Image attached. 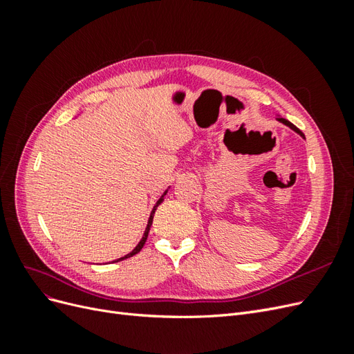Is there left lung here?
<instances>
[{"mask_svg": "<svg viewBox=\"0 0 354 354\" xmlns=\"http://www.w3.org/2000/svg\"><path fill=\"white\" fill-rule=\"evenodd\" d=\"M277 121H281V122H282V124H285V125H288V127H289V128H292V130H294V131H297V133H298V134H299V136H301V137H304V134H303V133H301V131H299V130H298V128H297V127H295V125H294V124H292V122H289V121H288V120H285V118H277Z\"/></svg>", "mask_w": 354, "mask_h": 354, "instance_id": "obj_1", "label": "left lung"}]
</instances>
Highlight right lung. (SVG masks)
Segmentation results:
<instances>
[{
    "instance_id": "1",
    "label": "right lung",
    "mask_w": 354,
    "mask_h": 354,
    "mask_svg": "<svg viewBox=\"0 0 354 354\" xmlns=\"http://www.w3.org/2000/svg\"><path fill=\"white\" fill-rule=\"evenodd\" d=\"M167 195V190L164 192V195L162 196H160L159 198V201L155 203V207H153V209H152V212H151V218H149V223H147V227H146V230H145V234H143V239L140 241V242H138V245L136 246V248L130 252V254H127L125 257H121V259L120 260H116V261H121V260H125V259H128V257H133V255H136L137 252H140V250L143 248V246H145V243H146V239H147V234H149V230H151V226H152V221H153V214H155V211H156V208H158V205H159V203L160 202H162L164 201V196Z\"/></svg>"
}]
</instances>
